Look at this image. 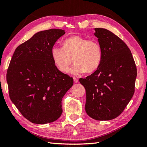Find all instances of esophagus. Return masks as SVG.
<instances>
[{
    "mask_svg": "<svg viewBox=\"0 0 147 147\" xmlns=\"http://www.w3.org/2000/svg\"><path fill=\"white\" fill-rule=\"evenodd\" d=\"M73 80H74V82L75 83H77L78 82V79L76 78V77H74L73 78Z\"/></svg>",
    "mask_w": 147,
    "mask_h": 147,
    "instance_id": "esophagus-1",
    "label": "esophagus"
}]
</instances>
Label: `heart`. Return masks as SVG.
<instances>
[{
    "label": "heart",
    "instance_id": "obj_1",
    "mask_svg": "<svg viewBox=\"0 0 147 147\" xmlns=\"http://www.w3.org/2000/svg\"><path fill=\"white\" fill-rule=\"evenodd\" d=\"M63 47L53 46L51 55L55 65L61 72L65 73L73 63L70 73L77 75L86 71L94 72L99 67L102 59V50L99 42L78 35L64 40Z\"/></svg>",
    "mask_w": 147,
    "mask_h": 147
}]
</instances>
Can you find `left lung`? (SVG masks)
Here are the masks:
<instances>
[{
	"instance_id": "1",
	"label": "left lung",
	"mask_w": 147,
	"mask_h": 147,
	"mask_svg": "<svg viewBox=\"0 0 147 147\" xmlns=\"http://www.w3.org/2000/svg\"><path fill=\"white\" fill-rule=\"evenodd\" d=\"M102 47L99 67L79 82L86 90L85 110L91 118L107 121L118 117L134 93L137 68L131 50L110 30L95 28Z\"/></svg>"
}]
</instances>
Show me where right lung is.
Returning a JSON list of instances; mask_svg holds the SVG:
<instances>
[{
	"label": "right lung",
	"mask_w": 147,
	"mask_h": 147,
	"mask_svg": "<svg viewBox=\"0 0 147 147\" xmlns=\"http://www.w3.org/2000/svg\"><path fill=\"white\" fill-rule=\"evenodd\" d=\"M62 29L40 31L18 47L8 66L10 98L23 116L35 124L56 121L63 113L62 99L72 86V77L59 71L51 48L65 34Z\"/></svg>",
	"instance_id": "right-lung-1"
}]
</instances>
